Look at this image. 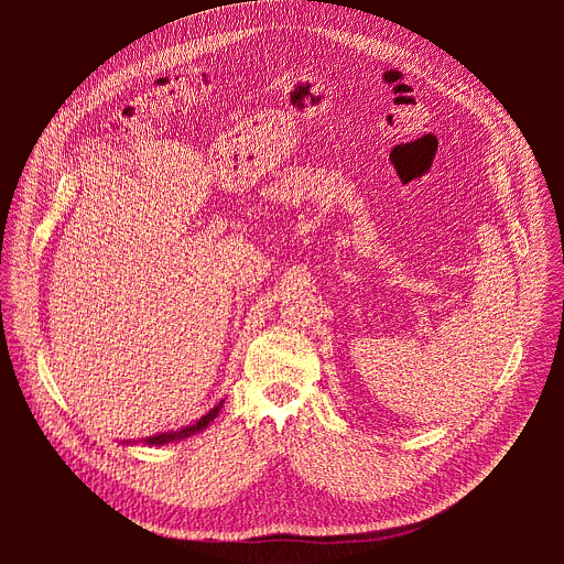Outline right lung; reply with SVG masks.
Wrapping results in <instances>:
<instances>
[{
    "label": "right lung",
    "instance_id": "1",
    "mask_svg": "<svg viewBox=\"0 0 564 564\" xmlns=\"http://www.w3.org/2000/svg\"><path fill=\"white\" fill-rule=\"evenodd\" d=\"M220 409H223V401H218V404H216L207 415H203L196 424L185 426V429H181V431H172V433H158V435H153V437H144L142 442H144L147 446H163V444H170V442H178V440L192 437V435L200 433L203 429H207V426L216 420V415L220 413ZM127 444H129V442H127Z\"/></svg>",
    "mask_w": 564,
    "mask_h": 564
}]
</instances>
